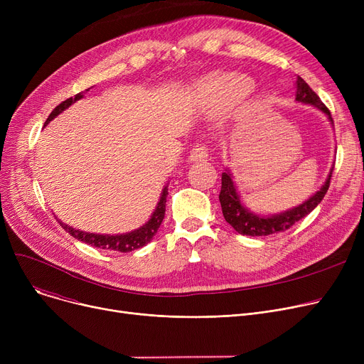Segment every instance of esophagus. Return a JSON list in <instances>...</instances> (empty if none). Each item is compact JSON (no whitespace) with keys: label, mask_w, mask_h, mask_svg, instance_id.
Here are the masks:
<instances>
[{"label":"esophagus","mask_w":364,"mask_h":364,"mask_svg":"<svg viewBox=\"0 0 364 364\" xmlns=\"http://www.w3.org/2000/svg\"><path fill=\"white\" fill-rule=\"evenodd\" d=\"M190 162H200L208 159V147L202 143H196L193 146V149L190 150V155H188Z\"/></svg>","instance_id":"esophagus-1"}]
</instances>
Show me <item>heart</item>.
I'll list each match as a JSON object with an SVG mask.
<instances>
[{
  "label": "heart",
  "mask_w": 364,
  "mask_h": 364,
  "mask_svg": "<svg viewBox=\"0 0 364 364\" xmlns=\"http://www.w3.org/2000/svg\"><path fill=\"white\" fill-rule=\"evenodd\" d=\"M252 91V82L240 73H215L196 87L199 102L208 109H221L243 100Z\"/></svg>",
  "instance_id": "1"
}]
</instances>
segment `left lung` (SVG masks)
<instances>
[{
  "mask_svg": "<svg viewBox=\"0 0 364 364\" xmlns=\"http://www.w3.org/2000/svg\"><path fill=\"white\" fill-rule=\"evenodd\" d=\"M295 99H296V102H302V103L313 105V106L318 107L320 110L326 113L329 119L332 121L331 110L323 105L318 95L309 87V84L305 82L302 78H298V81H296V97ZM332 171H333V168H332ZM332 171H331L326 183L323 184V187L314 196H311L309 200H305L302 205H299L294 209H289V211H286L283 214L273 215V217L255 215V214L247 211L245 206H242L239 195L236 192V187L232 180V174H228V172H223L221 174V190H220V203H221V209H223V215H224L225 221L230 224L237 233L245 235V236H269V235L286 232L295 223H298L304 217H307L313 211V209L321 202V199L324 198V195L328 193V188L331 186Z\"/></svg>",
  "mask_w": 364,
  "mask_h": 364,
  "instance_id": "left-lung-1",
  "label": "left lung"
}]
</instances>
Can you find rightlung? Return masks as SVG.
Instances as JSON below:
<instances>
[{"mask_svg": "<svg viewBox=\"0 0 364 364\" xmlns=\"http://www.w3.org/2000/svg\"><path fill=\"white\" fill-rule=\"evenodd\" d=\"M82 99V92H78L75 95V97H69L65 102H62L59 106H55L54 110L50 113V117L47 118L46 124H48L51 119H54L57 114L62 113L66 107H69L72 103H75L76 100ZM166 196H168V186L164 188L161 200L155 209V213H153L151 218L143 225L140 227L139 230H134L131 233L127 235H117V236H103V235H92V233H85L81 230H75V228L63 224L62 221L60 225L65 228V230L73 236L75 239H78L84 243H88L94 247H100V250H109V251H114V252H129L134 250H139V247L147 245L153 236L156 235L158 228L161 225V223L164 221L165 217V203H166Z\"/></svg>", "mask_w": 364, "mask_h": 364, "instance_id": "obj_1", "label": "right lung"}]
</instances>
